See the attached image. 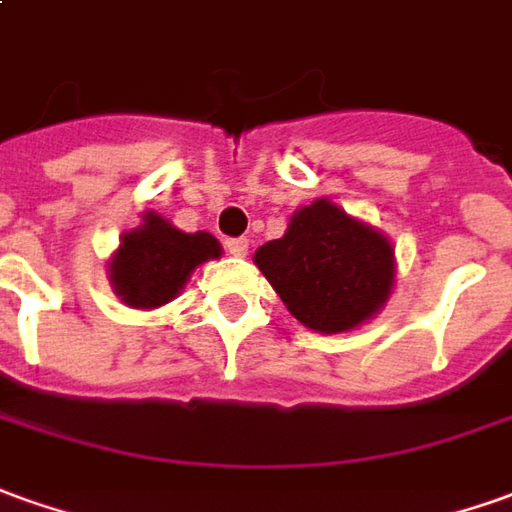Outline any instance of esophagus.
I'll return each mask as SVG.
<instances>
[{
    "label": "esophagus",
    "instance_id": "1",
    "mask_svg": "<svg viewBox=\"0 0 512 512\" xmlns=\"http://www.w3.org/2000/svg\"><path fill=\"white\" fill-rule=\"evenodd\" d=\"M225 248H228L231 256H239V259H242V256H248L250 242L248 239H228V242H225Z\"/></svg>",
    "mask_w": 512,
    "mask_h": 512
}]
</instances>
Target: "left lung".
Masks as SVG:
<instances>
[{"mask_svg":"<svg viewBox=\"0 0 512 512\" xmlns=\"http://www.w3.org/2000/svg\"><path fill=\"white\" fill-rule=\"evenodd\" d=\"M253 262L290 315L320 334L368 323L396 287L393 242L329 197L295 211L284 236L264 242Z\"/></svg>","mask_w":512,"mask_h":512,"instance_id":"left-lung-1","label":"left lung"}]
</instances>
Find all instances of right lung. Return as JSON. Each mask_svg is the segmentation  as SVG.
Returning <instances> with one entry per match:
<instances>
[{
    "label": "right lung",
    "mask_w": 512,
    "mask_h": 512,
    "mask_svg": "<svg viewBox=\"0 0 512 512\" xmlns=\"http://www.w3.org/2000/svg\"><path fill=\"white\" fill-rule=\"evenodd\" d=\"M220 242L206 231L186 234L155 211L119 239L108 259V281L130 309H158L175 301L200 264L220 259Z\"/></svg>",
    "instance_id": "add662e5"
}]
</instances>
